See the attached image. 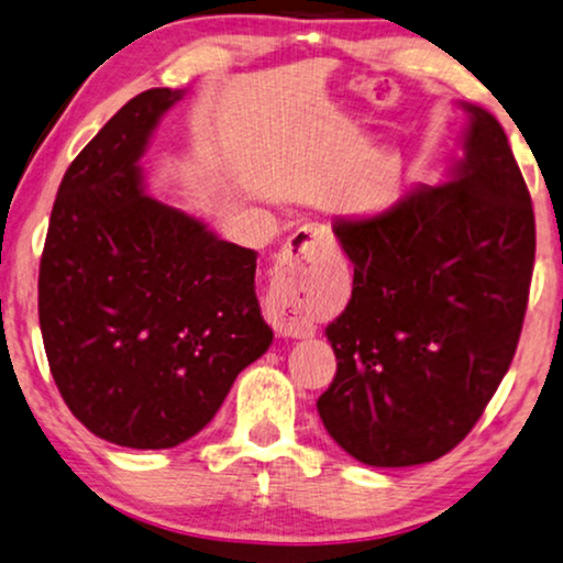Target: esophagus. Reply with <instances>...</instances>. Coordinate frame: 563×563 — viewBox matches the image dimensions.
<instances>
[{"label": "esophagus", "instance_id": "1", "mask_svg": "<svg viewBox=\"0 0 563 563\" xmlns=\"http://www.w3.org/2000/svg\"><path fill=\"white\" fill-rule=\"evenodd\" d=\"M335 239L324 225H305L284 243L276 258L272 289L266 297V320L276 335L307 338L312 335V320L307 314L309 272L322 256L335 251Z\"/></svg>", "mask_w": 563, "mask_h": 563}]
</instances>
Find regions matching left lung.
I'll return each mask as SVG.
<instances>
[{
    "mask_svg": "<svg viewBox=\"0 0 563 563\" xmlns=\"http://www.w3.org/2000/svg\"><path fill=\"white\" fill-rule=\"evenodd\" d=\"M470 113L464 157L371 218H338L353 297L328 335L338 357L317 398L328 434L371 467L454 450L516 355L536 258L531 195L493 113Z\"/></svg>",
    "mask_w": 563,
    "mask_h": 563,
    "instance_id": "1",
    "label": "left lung"
}]
</instances>
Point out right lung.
Listing matches in <instances>:
<instances>
[{
	"instance_id": "right-lung-1",
	"label": "right lung",
	"mask_w": 563,
	"mask_h": 563,
	"mask_svg": "<svg viewBox=\"0 0 563 563\" xmlns=\"http://www.w3.org/2000/svg\"><path fill=\"white\" fill-rule=\"evenodd\" d=\"M180 99L150 88L84 146L40 258L55 386L88 431L132 450L198 434L274 338L256 299V251L144 195L140 159Z\"/></svg>"
}]
</instances>
